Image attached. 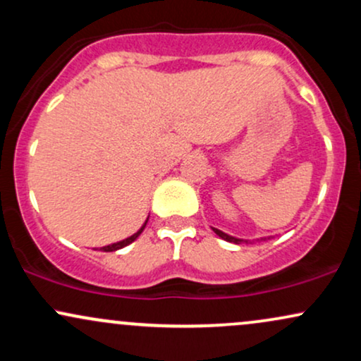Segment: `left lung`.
<instances>
[{"label":"left lung","mask_w":361,"mask_h":361,"mask_svg":"<svg viewBox=\"0 0 361 361\" xmlns=\"http://www.w3.org/2000/svg\"><path fill=\"white\" fill-rule=\"evenodd\" d=\"M212 231L215 234L219 235V238H222L224 241H229V243H234V244H241V243H247V241H244V239H238V238H234V235H229V234H226V233H222V231H219V229H215V227H212ZM261 239H267V238H261Z\"/></svg>","instance_id":"obj_1"}]
</instances>
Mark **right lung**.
<instances>
[{"mask_svg":"<svg viewBox=\"0 0 361 361\" xmlns=\"http://www.w3.org/2000/svg\"><path fill=\"white\" fill-rule=\"evenodd\" d=\"M147 221H149V217L146 219V222H144V226L140 227V229L137 231V233L135 234H132L130 238H127V239H123V241H118V243H114V244H109V246H103L102 247V251H105V252H109V251H117V250H122V247H126L127 244H130V243H134L135 239L139 238L140 235V233H142L144 231V227H146V224H147Z\"/></svg>","mask_w":361,"mask_h":361,"instance_id":"add662e5","label":"right lung"}]
</instances>
